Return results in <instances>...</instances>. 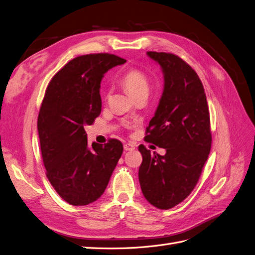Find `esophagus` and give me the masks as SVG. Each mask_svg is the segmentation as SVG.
<instances>
[{
    "mask_svg": "<svg viewBox=\"0 0 255 255\" xmlns=\"http://www.w3.org/2000/svg\"><path fill=\"white\" fill-rule=\"evenodd\" d=\"M135 148V146L133 144H131V143H126V144H124V149H125L126 151H131V150H133Z\"/></svg>",
    "mask_w": 255,
    "mask_h": 255,
    "instance_id": "34e87169",
    "label": "esophagus"
}]
</instances>
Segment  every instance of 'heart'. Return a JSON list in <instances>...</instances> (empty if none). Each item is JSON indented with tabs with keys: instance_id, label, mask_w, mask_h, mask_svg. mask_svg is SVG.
I'll return each mask as SVG.
<instances>
[{
	"instance_id": "1",
	"label": "heart",
	"mask_w": 255,
	"mask_h": 255,
	"mask_svg": "<svg viewBox=\"0 0 255 255\" xmlns=\"http://www.w3.org/2000/svg\"><path fill=\"white\" fill-rule=\"evenodd\" d=\"M124 87L131 94L135 99L141 96H148L150 90V80L146 72L139 68H131L127 70L121 78Z\"/></svg>"
}]
</instances>
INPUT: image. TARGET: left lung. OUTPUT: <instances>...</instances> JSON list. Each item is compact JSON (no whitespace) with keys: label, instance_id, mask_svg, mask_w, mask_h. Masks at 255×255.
Wrapping results in <instances>:
<instances>
[{"label":"left lung","instance_id":"left-lung-1","mask_svg":"<svg viewBox=\"0 0 255 255\" xmlns=\"http://www.w3.org/2000/svg\"><path fill=\"white\" fill-rule=\"evenodd\" d=\"M164 75V90L144 140L166 150L150 154L140 145L141 190L151 205L170 209L198 184L212 147L210 118L204 87L195 70L173 53L148 51Z\"/></svg>","mask_w":255,"mask_h":255}]
</instances>
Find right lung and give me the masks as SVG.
Listing matches in <instances>:
<instances>
[{
	"label": "right lung",
	"instance_id": "obj_1",
	"mask_svg": "<svg viewBox=\"0 0 255 255\" xmlns=\"http://www.w3.org/2000/svg\"><path fill=\"white\" fill-rule=\"evenodd\" d=\"M125 62L109 53L80 55L47 86L37 121L42 162L50 184L74 206L103 195L123 154V144L116 139L89 147L84 126L94 124L101 112L104 74Z\"/></svg>",
	"mask_w": 255,
	"mask_h": 255
}]
</instances>
